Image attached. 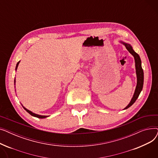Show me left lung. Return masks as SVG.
Here are the masks:
<instances>
[{"mask_svg":"<svg viewBox=\"0 0 158 158\" xmlns=\"http://www.w3.org/2000/svg\"><path fill=\"white\" fill-rule=\"evenodd\" d=\"M121 43L125 45V47L127 49V51L135 57L136 72V76H137V85H136V87L135 89V92L134 95H133V97H132L130 103L125 107V108L123 109V110H126V109L129 108L130 106H131L135 102L140 92H142L143 86V70L142 67V61H141L140 57H139V55L136 52H135L134 50L132 49V47H131V45L129 44L122 42V41H121Z\"/></svg>","mask_w":158,"mask_h":158,"instance_id":"8db88e82","label":"left lung"}]
</instances>
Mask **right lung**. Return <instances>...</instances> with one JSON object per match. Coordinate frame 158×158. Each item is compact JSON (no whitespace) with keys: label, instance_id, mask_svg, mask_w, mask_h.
Masks as SVG:
<instances>
[{"label":"right lung","instance_id":"obj_1","mask_svg":"<svg viewBox=\"0 0 158 158\" xmlns=\"http://www.w3.org/2000/svg\"><path fill=\"white\" fill-rule=\"evenodd\" d=\"M19 62H20V61H19ZM19 62H18V63H17V64H16V70L17 69V67H18V65H19ZM23 108H24V110H26V111H27V113H29L31 115L33 116V117H37V118H47V117H48V116H44V115H40V114H35V113H34L31 112V111H29V110H27L26 108H25L24 107H23Z\"/></svg>","mask_w":158,"mask_h":158}]
</instances>
